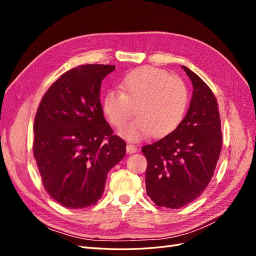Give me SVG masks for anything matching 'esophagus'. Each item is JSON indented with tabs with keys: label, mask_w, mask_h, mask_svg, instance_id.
<instances>
[{
	"label": "esophagus",
	"mask_w": 256,
	"mask_h": 256,
	"mask_svg": "<svg viewBox=\"0 0 256 256\" xmlns=\"http://www.w3.org/2000/svg\"><path fill=\"white\" fill-rule=\"evenodd\" d=\"M126 150H127V152H129V154H134V152H136V150H138V148H136V145H134V144H127V146H126Z\"/></svg>",
	"instance_id": "34e87169"
}]
</instances>
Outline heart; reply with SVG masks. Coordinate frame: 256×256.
<instances>
[{
	"label": "heart",
	"instance_id": "heart-1",
	"mask_svg": "<svg viewBox=\"0 0 256 256\" xmlns=\"http://www.w3.org/2000/svg\"><path fill=\"white\" fill-rule=\"evenodd\" d=\"M120 90H109L104 98V111L112 125L122 129L134 115L131 125L122 131L128 140L138 141L150 136H166L182 122L189 95L184 82L162 69L144 66L124 76Z\"/></svg>",
	"mask_w": 256,
	"mask_h": 256
}]
</instances>
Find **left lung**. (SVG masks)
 Instances as JSON below:
<instances>
[{"label": "left lung", "mask_w": 256, "mask_h": 256, "mask_svg": "<svg viewBox=\"0 0 256 256\" xmlns=\"http://www.w3.org/2000/svg\"><path fill=\"white\" fill-rule=\"evenodd\" d=\"M193 94L187 115L178 127L157 142L145 145L147 196L157 206L178 209L198 198L210 182L222 148L221 120L212 90L182 66Z\"/></svg>", "instance_id": "1"}]
</instances>
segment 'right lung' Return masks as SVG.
Instances as JSON below:
<instances>
[{"mask_svg":"<svg viewBox=\"0 0 256 256\" xmlns=\"http://www.w3.org/2000/svg\"><path fill=\"white\" fill-rule=\"evenodd\" d=\"M114 65H81L46 92L34 120L33 154L48 194L62 206L95 205L126 143L104 118L99 92Z\"/></svg>","mask_w":256,"mask_h":256,"instance_id":"obj_1","label":"right lung"}]
</instances>
